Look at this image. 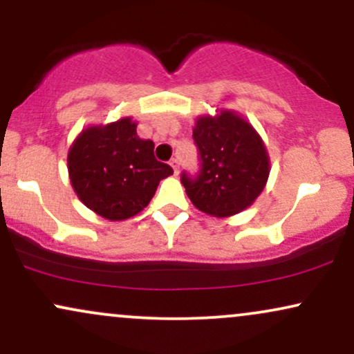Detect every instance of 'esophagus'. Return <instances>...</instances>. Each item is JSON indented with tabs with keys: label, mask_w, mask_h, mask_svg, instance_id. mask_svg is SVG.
I'll use <instances>...</instances> for the list:
<instances>
[{
	"label": "esophagus",
	"mask_w": 354,
	"mask_h": 354,
	"mask_svg": "<svg viewBox=\"0 0 354 354\" xmlns=\"http://www.w3.org/2000/svg\"><path fill=\"white\" fill-rule=\"evenodd\" d=\"M169 165H171V168H173L174 173H176V174L180 173V161H178L176 158H173V160L169 161Z\"/></svg>",
	"instance_id": "obj_1"
}]
</instances>
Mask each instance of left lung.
Returning a JSON list of instances; mask_svg holds the SVG:
<instances>
[{
	"instance_id": "8db88e82",
	"label": "left lung",
	"mask_w": 354,
	"mask_h": 354,
	"mask_svg": "<svg viewBox=\"0 0 354 354\" xmlns=\"http://www.w3.org/2000/svg\"><path fill=\"white\" fill-rule=\"evenodd\" d=\"M193 138L201 173L196 180L183 173L181 183L194 208L216 218L250 208L271 169L266 145L253 124L233 109L219 108L196 118Z\"/></svg>"
}]
</instances>
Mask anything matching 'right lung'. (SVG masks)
I'll list each match as a JSON object with an SVG mask.
<instances>
[{
	"mask_svg": "<svg viewBox=\"0 0 354 354\" xmlns=\"http://www.w3.org/2000/svg\"><path fill=\"white\" fill-rule=\"evenodd\" d=\"M138 123L123 116L81 129L68 149V174L86 208L109 221L136 216L149 205L169 165L154 158V143L136 133Z\"/></svg>",
	"mask_w": 354,
	"mask_h": 354,
	"instance_id": "1",
	"label": "right lung"
}]
</instances>
